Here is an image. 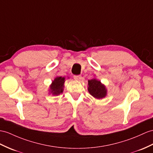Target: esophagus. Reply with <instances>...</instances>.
Wrapping results in <instances>:
<instances>
[{"instance_id":"esophagus-1","label":"esophagus","mask_w":153,"mask_h":153,"mask_svg":"<svg viewBox=\"0 0 153 153\" xmlns=\"http://www.w3.org/2000/svg\"><path fill=\"white\" fill-rule=\"evenodd\" d=\"M74 79L76 80H80L82 79L81 75H74Z\"/></svg>"}]
</instances>
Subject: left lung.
Masks as SVG:
<instances>
[{
	"instance_id": "8db88e82",
	"label": "left lung",
	"mask_w": 153,
	"mask_h": 153,
	"mask_svg": "<svg viewBox=\"0 0 153 153\" xmlns=\"http://www.w3.org/2000/svg\"><path fill=\"white\" fill-rule=\"evenodd\" d=\"M88 91L96 99H102L106 95V89L105 86L100 82L96 79L88 80Z\"/></svg>"
}]
</instances>
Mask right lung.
Listing matches in <instances>:
<instances>
[{
  "mask_svg": "<svg viewBox=\"0 0 153 153\" xmlns=\"http://www.w3.org/2000/svg\"><path fill=\"white\" fill-rule=\"evenodd\" d=\"M65 82V78L58 76L56 78L51 85V93L54 95H58L63 92V88Z\"/></svg>",
  "mask_w": 153,
  "mask_h": 153,
  "instance_id": "1",
  "label": "right lung"
}]
</instances>
